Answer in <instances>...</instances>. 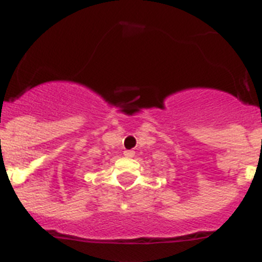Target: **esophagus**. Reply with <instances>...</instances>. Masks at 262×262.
<instances>
[{
  "instance_id": "1",
  "label": "esophagus",
  "mask_w": 262,
  "mask_h": 262,
  "mask_svg": "<svg viewBox=\"0 0 262 262\" xmlns=\"http://www.w3.org/2000/svg\"><path fill=\"white\" fill-rule=\"evenodd\" d=\"M124 155H125L126 158H133L134 155H136V152H134L133 150H126V151H124Z\"/></svg>"
}]
</instances>
